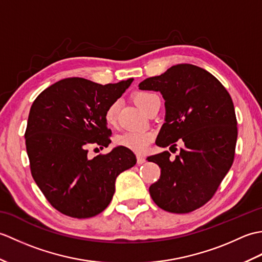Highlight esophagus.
I'll return each mask as SVG.
<instances>
[{
    "mask_svg": "<svg viewBox=\"0 0 262 262\" xmlns=\"http://www.w3.org/2000/svg\"><path fill=\"white\" fill-rule=\"evenodd\" d=\"M145 161H146V160H145V158L143 157V155H141V154L137 155V163H138V164H143L144 162H145Z\"/></svg>",
    "mask_w": 262,
    "mask_h": 262,
    "instance_id": "obj_1",
    "label": "esophagus"
}]
</instances>
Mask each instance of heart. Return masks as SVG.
I'll list each match as a JSON object with an SVG mask.
<instances>
[{
  "instance_id": "heart-1",
  "label": "heart",
  "mask_w": 262,
  "mask_h": 262,
  "mask_svg": "<svg viewBox=\"0 0 262 262\" xmlns=\"http://www.w3.org/2000/svg\"><path fill=\"white\" fill-rule=\"evenodd\" d=\"M155 98H158L157 94L152 92H136L134 94V101L138 107H141L144 111H146L149 104ZM119 103L115 101L105 109L103 118L105 124L109 126H114L117 122V114H118ZM153 140V134L147 130H129L125 132L122 134L116 137V144L118 146L126 147L130 151L137 153H142L147 148L148 144Z\"/></svg>"
}]
</instances>
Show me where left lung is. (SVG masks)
I'll return each instance as SVG.
<instances>
[{
  "label": "left lung",
  "instance_id": "obj_1",
  "mask_svg": "<svg viewBox=\"0 0 262 262\" xmlns=\"http://www.w3.org/2000/svg\"><path fill=\"white\" fill-rule=\"evenodd\" d=\"M142 90L160 91L165 100V122L157 145L183 148L171 161L169 151L148 157L161 169L149 194L160 208L186 214L213 198L234 161L236 116L224 85L192 64L171 66L165 73L140 83Z\"/></svg>",
  "mask_w": 262,
  "mask_h": 262
}]
</instances>
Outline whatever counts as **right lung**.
I'll return each mask as SVG.
<instances>
[{"label": "right lung", "mask_w": 262, "mask_h": 262, "mask_svg": "<svg viewBox=\"0 0 262 262\" xmlns=\"http://www.w3.org/2000/svg\"><path fill=\"white\" fill-rule=\"evenodd\" d=\"M133 79L98 84L69 77L45 89L33 101L26 147L33 180L55 209L74 219H89L107 208L119 173L136 164L126 147L88 158V147L109 145L111 130L103 115Z\"/></svg>", "instance_id": "obj_1"}]
</instances>
